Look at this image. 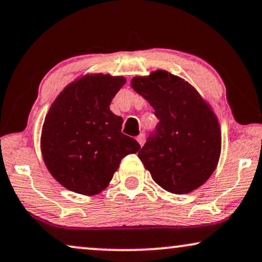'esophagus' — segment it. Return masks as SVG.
<instances>
[{"label": "esophagus", "mask_w": 262, "mask_h": 262, "mask_svg": "<svg viewBox=\"0 0 262 262\" xmlns=\"http://www.w3.org/2000/svg\"><path fill=\"white\" fill-rule=\"evenodd\" d=\"M144 141H145V135L144 134H141L139 136H137V142L139 143V145L143 146V144H144Z\"/></svg>", "instance_id": "34e87169"}]
</instances>
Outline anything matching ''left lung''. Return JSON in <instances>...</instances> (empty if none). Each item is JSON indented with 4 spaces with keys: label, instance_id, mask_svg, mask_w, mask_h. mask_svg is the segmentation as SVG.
Wrapping results in <instances>:
<instances>
[{
    "label": "left lung",
    "instance_id": "8db88e82",
    "mask_svg": "<svg viewBox=\"0 0 262 262\" xmlns=\"http://www.w3.org/2000/svg\"><path fill=\"white\" fill-rule=\"evenodd\" d=\"M131 85L148 100L159 119L138 152L154 181L175 194L200 187L221 155V128L214 113L188 82L168 71L135 77Z\"/></svg>",
    "mask_w": 262,
    "mask_h": 262
}]
</instances>
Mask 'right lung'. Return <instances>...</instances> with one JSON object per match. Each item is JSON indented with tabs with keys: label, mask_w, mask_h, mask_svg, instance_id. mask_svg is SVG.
<instances>
[{
	"label": "right lung",
	"mask_w": 262,
	"mask_h": 262,
	"mask_svg": "<svg viewBox=\"0 0 262 262\" xmlns=\"http://www.w3.org/2000/svg\"><path fill=\"white\" fill-rule=\"evenodd\" d=\"M123 76L88 75L57 96L41 131V154L53 178L80 194L103 191L121 159L141 145L121 132L123 118L111 112Z\"/></svg>",
	"instance_id": "obj_1"
}]
</instances>
